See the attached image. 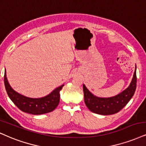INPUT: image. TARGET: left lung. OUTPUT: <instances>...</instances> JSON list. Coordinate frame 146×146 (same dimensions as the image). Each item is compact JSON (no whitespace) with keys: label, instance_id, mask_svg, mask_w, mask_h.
<instances>
[{"label":"left lung","instance_id":"8db88e82","mask_svg":"<svg viewBox=\"0 0 146 146\" xmlns=\"http://www.w3.org/2000/svg\"><path fill=\"white\" fill-rule=\"evenodd\" d=\"M137 86L136 68L129 87L116 96L99 98L91 94L83 84L84 103L93 112L102 115L114 114L121 110L133 96Z\"/></svg>","mask_w":146,"mask_h":146}]
</instances>
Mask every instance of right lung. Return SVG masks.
Instances as JSON below:
<instances>
[{
  "label": "right lung",
  "mask_w": 146,
  "mask_h": 146,
  "mask_svg": "<svg viewBox=\"0 0 146 146\" xmlns=\"http://www.w3.org/2000/svg\"><path fill=\"white\" fill-rule=\"evenodd\" d=\"M5 89L8 96L20 110L34 115H39L48 113L54 110L59 103V92L64 85L55 89L51 93L44 98L33 99L23 96L11 87L7 81L6 72L4 76Z\"/></svg>",
  "instance_id": "1"
}]
</instances>
